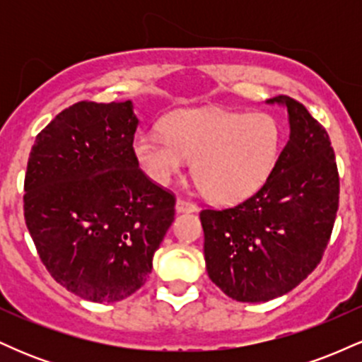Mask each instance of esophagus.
Listing matches in <instances>:
<instances>
[{
    "label": "esophagus",
    "mask_w": 362,
    "mask_h": 362,
    "mask_svg": "<svg viewBox=\"0 0 362 362\" xmlns=\"http://www.w3.org/2000/svg\"><path fill=\"white\" fill-rule=\"evenodd\" d=\"M175 209L178 211V213H194V211H197V206H195L192 201H187V199L178 197Z\"/></svg>",
    "instance_id": "1"
}]
</instances>
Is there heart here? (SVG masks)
<instances>
[{"mask_svg":"<svg viewBox=\"0 0 362 362\" xmlns=\"http://www.w3.org/2000/svg\"><path fill=\"white\" fill-rule=\"evenodd\" d=\"M163 131L141 132L134 139V155L146 175L168 185L195 160V180L216 202L250 197L279 158L281 127L269 114L182 110L165 120Z\"/></svg>","mask_w":362,"mask_h":362,"instance_id":"heart-1","label":"heart"}]
</instances>
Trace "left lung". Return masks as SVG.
<instances>
[{
	"label": "left lung",
	"mask_w": 362,
	"mask_h": 362,
	"mask_svg": "<svg viewBox=\"0 0 362 362\" xmlns=\"http://www.w3.org/2000/svg\"><path fill=\"white\" fill-rule=\"evenodd\" d=\"M291 134L265 184L240 204L201 211L211 281L242 303L279 298L322 260L339 209L330 138L306 107L279 95Z\"/></svg>",
	"instance_id": "8db88e82"
}]
</instances>
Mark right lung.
<instances>
[{
  "label": "right lung",
  "instance_id": "add662e5",
  "mask_svg": "<svg viewBox=\"0 0 362 362\" xmlns=\"http://www.w3.org/2000/svg\"><path fill=\"white\" fill-rule=\"evenodd\" d=\"M132 102H78L37 134L23 214L49 274L83 300L114 303L146 282L175 195L134 155Z\"/></svg>",
  "mask_w": 362,
  "mask_h": 362
}]
</instances>
